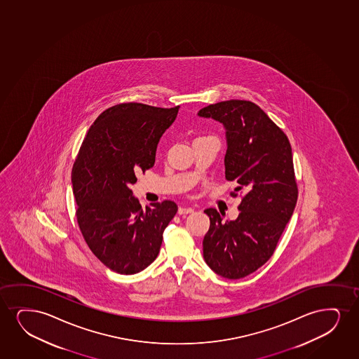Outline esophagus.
<instances>
[{"label":"esophagus","instance_id":"esophagus-1","mask_svg":"<svg viewBox=\"0 0 359 359\" xmlns=\"http://www.w3.org/2000/svg\"><path fill=\"white\" fill-rule=\"evenodd\" d=\"M191 212H194V209H191V208H180L178 209V215L191 214Z\"/></svg>","mask_w":359,"mask_h":359}]
</instances>
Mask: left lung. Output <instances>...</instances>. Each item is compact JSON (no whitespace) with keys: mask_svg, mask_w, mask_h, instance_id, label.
<instances>
[{"mask_svg":"<svg viewBox=\"0 0 359 359\" xmlns=\"http://www.w3.org/2000/svg\"><path fill=\"white\" fill-rule=\"evenodd\" d=\"M226 128V180L244 193L234 221L223 222L206 209L209 231L203 241L205 262L228 279L246 277L271 259L297 201L292 151L285 133L250 100H231L199 110ZM236 196V193H231Z\"/></svg>","mask_w":359,"mask_h":359,"instance_id":"8db88e82","label":"left lung"}]
</instances>
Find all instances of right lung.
<instances>
[{"label":"right lung","instance_id":"obj_1","mask_svg":"<svg viewBox=\"0 0 359 359\" xmlns=\"http://www.w3.org/2000/svg\"><path fill=\"white\" fill-rule=\"evenodd\" d=\"M180 107L121 103L104 110L87 132L72 171L79 227L102 264L135 274L159 254L163 233L177 212L171 200L142 209L131 184L153 168L160 137Z\"/></svg>","mask_w":359,"mask_h":359}]
</instances>
